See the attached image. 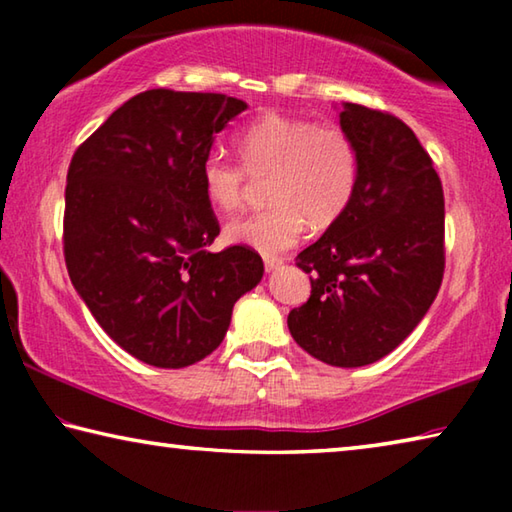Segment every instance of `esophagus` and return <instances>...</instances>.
I'll list each match as a JSON object with an SVG mask.
<instances>
[{"label":"esophagus","mask_w":512,"mask_h":512,"mask_svg":"<svg viewBox=\"0 0 512 512\" xmlns=\"http://www.w3.org/2000/svg\"><path fill=\"white\" fill-rule=\"evenodd\" d=\"M284 264V259H280V257H271V255H266L264 257V266H266V271L271 273V271H277V268H280Z\"/></svg>","instance_id":"obj_1"}]
</instances>
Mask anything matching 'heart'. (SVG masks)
I'll list each match as a JSON object with an SVG mask.
<instances>
[{
	"label": "heart",
	"mask_w": 512,
	"mask_h": 512,
	"mask_svg": "<svg viewBox=\"0 0 512 512\" xmlns=\"http://www.w3.org/2000/svg\"><path fill=\"white\" fill-rule=\"evenodd\" d=\"M246 172L221 155L201 164L207 203L232 212L244 203L246 173L266 178V210L228 223L225 237L264 255L291 248L307 223L323 230L348 212L359 180V153L350 133L336 124L266 112L235 137Z\"/></svg>",
	"instance_id": "1"
}]
</instances>
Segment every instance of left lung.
<instances>
[{
	"label": "left lung",
	"instance_id": "left-lung-1",
	"mask_svg": "<svg viewBox=\"0 0 512 512\" xmlns=\"http://www.w3.org/2000/svg\"><path fill=\"white\" fill-rule=\"evenodd\" d=\"M359 153L352 203L296 257L311 296L289 332L311 357L359 368L393 352L436 300L445 271V198L429 153L402 119L343 103Z\"/></svg>",
	"mask_w": 512,
	"mask_h": 512
}]
</instances>
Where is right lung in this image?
Wrapping results in <instances>:
<instances>
[{
	"mask_svg": "<svg viewBox=\"0 0 512 512\" xmlns=\"http://www.w3.org/2000/svg\"><path fill=\"white\" fill-rule=\"evenodd\" d=\"M246 101L146 90L76 149L65 187V264L76 293L119 348L185 368L219 348L235 302L255 289V250L210 253L219 221L201 164Z\"/></svg>",
	"mask_w": 512,
	"mask_h": 512,
	"instance_id": "obj_1",
	"label": "right lung"
}]
</instances>
